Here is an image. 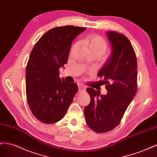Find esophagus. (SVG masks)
I'll use <instances>...</instances> for the list:
<instances>
[{"label":"esophagus","mask_w":157,"mask_h":157,"mask_svg":"<svg viewBox=\"0 0 157 157\" xmlns=\"http://www.w3.org/2000/svg\"><path fill=\"white\" fill-rule=\"evenodd\" d=\"M78 88H79V91H80L82 90H85L86 87V86H84L83 83H78Z\"/></svg>","instance_id":"obj_1"}]
</instances>
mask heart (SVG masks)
I'll return each instance as SVG.
<instances>
[{"mask_svg":"<svg viewBox=\"0 0 157 157\" xmlns=\"http://www.w3.org/2000/svg\"><path fill=\"white\" fill-rule=\"evenodd\" d=\"M84 43L88 44L90 50L99 52L101 55H103L108 48V44L106 40L97 35L86 38L84 40Z\"/></svg>","mask_w":157,"mask_h":157,"instance_id":"heart-1","label":"heart"}]
</instances>
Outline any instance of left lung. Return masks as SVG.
<instances>
[{"label": "left lung", "instance_id": "1", "mask_svg": "<svg viewBox=\"0 0 157 157\" xmlns=\"http://www.w3.org/2000/svg\"><path fill=\"white\" fill-rule=\"evenodd\" d=\"M106 35L111 53L97 75L103 79L107 94L87 88L91 101L84 109L87 124L98 133L118 126L137 92V59L131 43L116 31H107Z\"/></svg>", "mask_w": 157, "mask_h": 157}]
</instances>
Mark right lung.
I'll use <instances>...</instances> for the list:
<instances>
[{
    "mask_svg": "<svg viewBox=\"0 0 157 157\" xmlns=\"http://www.w3.org/2000/svg\"><path fill=\"white\" fill-rule=\"evenodd\" d=\"M86 28L66 25L48 30L35 44L26 66V96L33 114L45 124L59 122L78 91L75 83L59 78L71 43Z\"/></svg>",
    "mask_w": 157,
    "mask_h": 157,
    "instance_id": "obj_1",
    "label": "right lung"
}]
</instances>
